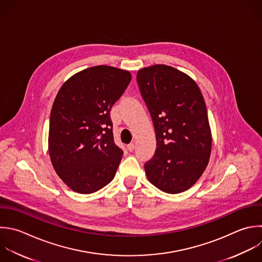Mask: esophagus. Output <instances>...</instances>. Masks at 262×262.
I'll return each mask as SVG.
<instances>
[{
  "label": "esophagus",
  "instance_id": "obj_1",
  "mask_svg": "<svg viewBox=\"0 0 262 262\" xmlns=\"http://www.w3.org/2000/svg\"><path fill=\"white\" fill-rule=\"evenodd\" d=\"M127 148H128L129 151H132V150L135 148V144H134L133 142H131V143H129V144L127 145Z\"/></svg>",
  "mask_w": 262,
  "mask_h": 262
}]
</instances>
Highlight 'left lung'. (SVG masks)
<instances>
[{"label": "left lung", "mask_w": 262, "mask_h": 262, "mask_svg": "<svg viewBox=\"0 0 262 262\" xmlns=\"http://www.w3.org/2000/svg\"><path fill=\"white\" fill-rule=\"evenodd\" d=\"M136 79L157 139L155 156L144 165L147 179L162 191L182 192L202 176L211 155L202 92L188 75L165 64L143 68Z\"/></svg>", "instance_id": "1"}]
</instances>
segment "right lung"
Masks as SVG:
<instances>
[{
	"label": "right lung",
	"mask_w": 262,
	"mask_h": 262,
	"mask_svg": "<svg viewBox=\"0 0 262 262\" xmlns=\"http://www.w3.org/2000/svg\"><path fill=\"white\" fill-rule=\"evenodd\" d=\"M131 78L128 71L92 67L67 80L54 99L49 156L57 175L76 192L97 191L116 175L123 150L114 141L110 112Z\"/></svg>",
	"instance_id": "right-lung-1"
}]
</instances>
